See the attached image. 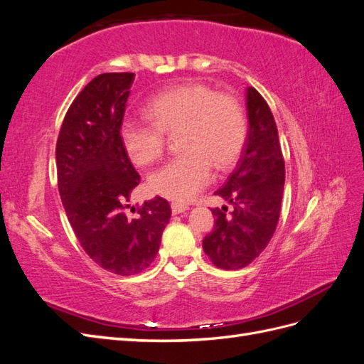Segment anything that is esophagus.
<instances>
[{
  "instance_id": "34e87169",
  "label": "esophagus",
  "mask_w": 364,
  "mask_h": 364,
  "mask_svg": "<svg viewBox=\"0 0 364 364\" xmlns=\"http://www.w3.org/2000/svg\"><path fill=\"white\" fill-rule=\"evenodd\" d=\"M186 209H188V205L171 203V213H173V214H181V213H185Z\"/></svg>"
}]
</instances>
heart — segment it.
<instances>
[{"mask_svg":"<svg viewBox=\"0 0 364 364\" xmlns=\"http://www.w3.org/2000/svg\"><path fill=\"white\" fill-rule=\"evenodd\" d=\"M149 121L126 119L119 129L129 159L144 167L165 151V135H178L183 151L151 173L149 185L156 194L188 202L211 182L213 165L218 171L232 168L247 139L245 109L234 95L215 92L205 83L174 86L146 105Z\"/></svg>","mask_w":364,"mask_h":364,"instance_id":"1","label":"heart"}]
</instances>
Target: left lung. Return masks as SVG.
<instances>
[{
  "label": "left lung",
  "instance_id": "left-lung-1",
  "mask_svg": "<svg viewBox=\"0 0 364 364\" xmlns=\"http://www.w3.org/2000/svg\"><path fill=\"white\" fill-rule=\"evenodd\" d=\"M249 134L237 168L214 194L232 205L211 209L215 223L203 238V250L225 270L246 267L267 247L277 229L285 164L278 129L267 102L255 87L246 92Z\"/></svg>",
  "mask_w": 364,
  "mask_h": 364
}]
</instances>
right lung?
<instances>
[{"mask_svg": "<svg viewBox=\"0 0 364 364\" xmlns=\"http://www.w3.org/2000/svg\"><path fill=\"white\" fill-rule=\"evenodd\" d=\"M134 73H105L74 98L56 144L58 186L65 213L83 250L121 277L146 270L159 250L171 209L162 197L132 208L141 178L121 144Z\"/></svg>", "mask_w": 364, "mask_h": 364, "instance_id": "obj_1", "label": "right lung"}]
</instances>
